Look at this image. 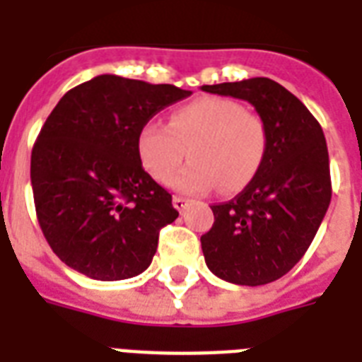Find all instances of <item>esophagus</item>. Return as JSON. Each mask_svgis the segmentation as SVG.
<instances>
[{
    "label": "esophagus",
    "instance_id": "34e87169",
    "mask_svg": "<svg viewBox=\"0 0 362 362\" xmlns=\"http://www.w3.org/2000/svg\"><path fill=\"white\" fill-rule=\"evenodd\" d=\"M173 204H175V209L178 210V212H184V210L187 209V204H189V199L176 195V197H173Z\"/></svg>",
    "mask_w": 362,
    "mask_h": 362
}]
</instances>
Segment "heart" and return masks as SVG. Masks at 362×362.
Wrapping results in <instances>:
<instances>
[{
  "label": "heart",
  "instance_id": "1",
  "mask_svg": "<svg viewBox=\"0 0 362 362\" xmlns=\"http://www.w3.org/2000/svg\"><path fill=\"white\" fill-rule=\"evenodd\" d=\"M142 167L158 182L170 175L187 156L192 163L170 180L184 193H204L220 184L226 193L238 192L263 163L267 129L235 99L201 98L173 110L169 125L148 122L136 136Z\"/></svg>",
  "mask_w": 362,
  "mask_h": 362
}]
</instances>
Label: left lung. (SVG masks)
<instances>
[{
  "label": "left lung",
  "instance_id": "obj_1",
  "mask_svg": "<svg viewBox=\"0 0 362 362\" xmlns=\"http://www.w3.org/2000/svg\"><path fill=\"white\" fill-rule=\"evenodd\" d=\"M203 92L252 103L267 129V152L250 184L210 206L214 226L201 237L204 261L221 280L264 286L303 259L325 218L332 195L325 135L300 99L264 76Z\"/></svg>",
  "mask_w": 362,
  "mask_h": 362
}]
</instances>
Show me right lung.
Here are the masks:
<instances>
[{
  "mask_svg": "<svg viewBox=\"0 0 362 362\" xmlns=\"http://www.w3.org/2000/svg\"><path fill=\"white\" fill-rule=\"evenodd\" d=\"M192 95L173 84L99 75L69 90L31 152L41 231L76 272L101 281L150 267L173 197L142 169L136 136L153 115Z\"/></svg>",
  "mask_w": 362,
  "mask_h": 362,
  "instance_id": "add662e5",
  "label": "right lung"
}]
</instances>
